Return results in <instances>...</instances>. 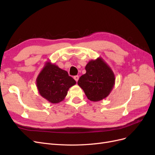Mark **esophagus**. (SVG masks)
I'll return each instance as SVG.
<instances>
[{"mask_svg":"<svg viewBox=\"0 0 155 155\" xmlns=\"http://www.w3.org/2000/svg\"><path fill=\"white\" fill-rule=\"evenodd\" d=\"M74 79H75V80H76V82H78V79H79V76H75L74 77Z\"/></svg>","mask_w":155,"mask_h":155,"instance_id":"obj_1","label":"esophagus"}]
</instances>
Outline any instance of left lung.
I'll return each instance as SVG.
<instances>
[{"instance_id":"obj_1","label":"left lung","mask_w":155,"mask_h":155,"mask_svg":"<svg viewBox=\"0 0 155 155\" xmlns=\"http://www.w3.org/2000/svg\"><path fill=\"white\" fill-rule=\"evenodd\" d=\"M86 73L79 78L78 85L87 98L99 101L110 94L115 85V76L111 68L101 58L91 60L85 67Z\"/></svg>"}]
</instances>
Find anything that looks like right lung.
<instances>
[{"label":"right lung","mask_w":155,"mask_h":155,"mask_svg":"<svg viewBox=\"0 0 155 155\" xmlns=\"http://www.w3.org/2000/svg\"><path fill=\"white\" fill-rule=\"evenodd\" d=\"M76 83L66 70L50 61L45 63L36 79L40 95L51 104L62 101L67 95L68 89Z\"/></svg>","instance_id":"1"}]
</instances>
